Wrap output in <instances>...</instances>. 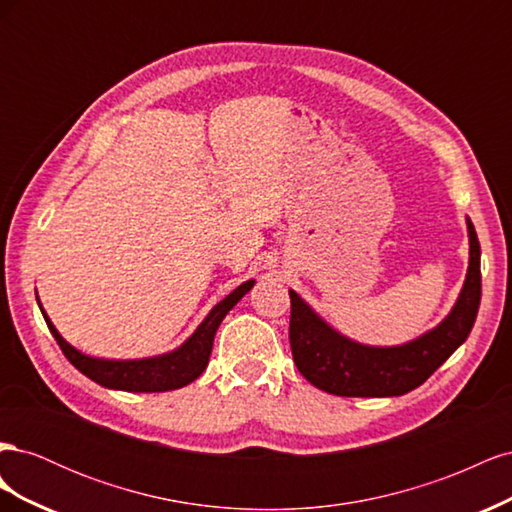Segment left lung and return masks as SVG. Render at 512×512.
Wrapping results in <instances>:
<instances>
[{"label": "left lung", "instance_id": "8db88e82", "mask_svg": "<svg viewBox=\"0 0 512 512\" xmlns=\"http://www.w3.org/2000/svg\"><path fill=\"white\" fill-rule=\"evenodd\" d=\"M470 267L453 312L433 331L395 348L354 344L290 290V348L301 376L339 397H395L421 386L466 342L480 305V243L468 220Z\"/></svg>", "mask_w": 512, "mask_h": 512}]
</instances>
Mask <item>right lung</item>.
<instances>
[{
	"instance_id": "right-lung-1",
	"label": "right lung",
	"mask_w": 512,
	"mask_h": 512,
	"mask_svg": "<svg viewBox=\"0 0 512 512\" xmlns=\"http://www.w3.org/2000/svg\"><path fill=\"white\" fill-rule=\"evenodd\" d=\"M254 282H245L239 288L232 290L224 301L215 305L209 316L200 322L196 333L175 352H168L164 356H156V359H143V361H102L91 359V356L81 354L76 348H72L64 337L57 333L49 316H42L46 320V327L53 333L55 342L59 344L61 352L66 354V359L94 382L106 386V389H121L130 393H164L175 391L181 386L194 382L200 374H203L211 348L213 337L218 331L220 322L230 312L232 307L239 303L245 292H250Z\"/></svg>"
}]
</instances>
